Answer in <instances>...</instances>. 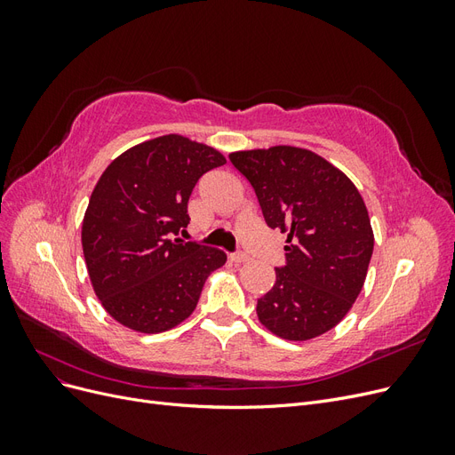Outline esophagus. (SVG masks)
<instances>
[{"label": "esophagus", "mask_w": 455, "mask_h": 455, "mask_svg": "<svg viewBox=\"0 0 455 455\" xmlns=\"http://www.w3.org/2000/svg\"><path fill=\"white\" fill-rule=\"evenodd\" d=\"M231 258V261H233V264H244V261H249L251 258H249V254H244V252H235V254H231L229 256Z\"/></svg>", "instance_id": "obj_1"}]
</instances>
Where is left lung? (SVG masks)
<instances>
[{"label":"left lung","mask_w":455,"mask_h":455,"mask_svg":"<svg viewBox=\"0 0 455 455\" xmlns=\"http://www.w3.org/2000/svg\"><path fill=\"white\" fill-rule=\"evenodd\" d=\"M271 229L286 233V264L258 299L275 336L306 341L334 328L361 294L374 251L366 204L349 178L304 148L235 151Z\"/></svg>","instance_id":"1"}]
</instances>
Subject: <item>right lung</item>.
Returning a JSON list of instances; mask_svg holds the SVG:
<instances>
[{
	"instance_id": "add662e5",
	"label": "right lung",
	"mask_w": 455,
	"mask_h": 455,
	"mask_svg": "<svg viewBox=\"0 0 455 455\" xmlns=\"http://www.w3.org/2000/svg\"><path fill=\"white\" fill-rule=\"evenodd\" d=\"M224 163L218 149L167 134L127 149L96 182L81 244L94 294L123 326L157 334L180 324L226 264V252L174 237L197 180Z\"/></svg>"
}]
</instances>
